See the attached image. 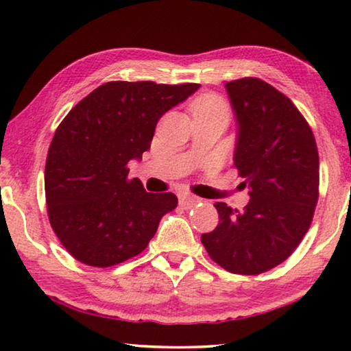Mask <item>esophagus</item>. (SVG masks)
Returning <instances> with one entry per match:
<instances>
[{
  "instance_id": "obj_1",
  "label": "esophagus",
  "mask_w": 351,
  "mask_h": 351,
  "mask_svg": "<svg viewBox=\"0 0 351 351\" xmlns=\"http://www.w3.org/2000/svg\"><path fill=\"white\" fill-rule=\"evenodd\" d=\"M199 203V198L193 197V195H189V193H184L180 197V206L182 209H192V207Z\"/></svg>"
}]
</instances>
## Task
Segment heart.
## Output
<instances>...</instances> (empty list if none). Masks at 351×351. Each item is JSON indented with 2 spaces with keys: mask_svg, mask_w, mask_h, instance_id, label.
<instances>
[{
  "mask_svg": "<svg viewBox=\"0 0 351 351\" xmlns=\"http://www.w3.org/2000/svg\"><path fill=\"white\" fill-rule=\"evenodd\" d=\"M193 117H219L229 121L230 108L228 102L217 94H203L190 105Z\"/></svg>",
  "mask_w": 351,
  "mask_h": 351,
  "instance_id": "heart-1",
  "label": "heart"
}]
</instances>
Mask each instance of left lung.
Here are the masks:
<instances>
[{
    "mask_svg": "<svg viewBox=\"0 0 351 351\" xmlns=\"http://www.w3.org/2000/svg\"><path fill=\"white\" fill-rule=\"evenodd\" d=\"M239 123L234 164L249 189L239 212L215 203L218 226L201 235L209 257L232 274L283 263L310 229L319 199V153L297 106L257 77L226 83Z\"/></svg>",
    "mask_w": 351,
    "mask_h": 351,
    "instance_id": "8db88e82",
    "label": "left lung"
}]
</instances>
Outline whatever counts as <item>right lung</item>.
I'll list each match as a JSON object with an SVG mask.
<instances>
[{
  "label": "right lung",
  "mask_w": 351,
  "mask_h": 351,
  "mask_svg": "<svg viewBox=\"0 0 351 351\" xmlns=\"http://www.w3.org/2000/svg\"><path fill=\"white\" fill-rule=\"evenodd\" d=\"M198 83L106 82L82 99L52 138L45 167L51 228L80 263L110 268L139 255L159 221L178 206L173 193H148L128 162L150 148L164 112Z\"/></svg>",
  "instance_id": "1"
}]
</instances>
